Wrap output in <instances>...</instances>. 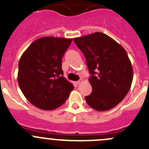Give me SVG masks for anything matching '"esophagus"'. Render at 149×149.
Instances as JSON below:
<instances>
[{"instance_id":"obj_1","label":"esophagus","mask_w":149,"mask_h":149,"mask_svg":"<svg viewBox=\"0 0 149 149\" xmlns=\"http://www.w3.org/2000/svg\"><path fill=\"white\" fill-rule=\"evenodd\" d=\"M82 81H83L82 79H80V80H79V81H76V84H80L81 82H82Z\"/></svg>"}]
</instances>
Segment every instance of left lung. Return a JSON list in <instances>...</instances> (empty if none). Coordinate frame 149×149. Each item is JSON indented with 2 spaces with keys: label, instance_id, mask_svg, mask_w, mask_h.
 <instances>
[{
  "label": "left lung",
  "instance_id": "left-lung-1",
  "mask_svg": "<svg viewBox=\"0 0 149 149\" xmlns=\"http://www.w3.org/2000/svg\"><path fill=\"white\" fill-rule=\"evenodd\" d=\"M86 58L91 94L87 104L97 111L117 106L127 95L133 79L131 61L124 48L107 34L95 32L73 38Z\"/></svg>",
  "mask_w": 149,
  "mask_h": 149
}]
</instances>
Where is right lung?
<instances>
[{
	"mask_svg": "<svg viewBox=\"0 0 149 149\" xmlns=\"http://www.w3.org/2000/svg\"><path fill=\"white\" fill-rule=\"evenodd\" d=\"M72 42L65 37H43L33 42L18 64L17 81L26 99L43 110L62 106L74 86L63 76L62 59Z\"/></svg>",
	"mask_w": 149,
	"mask_h": 149,
	"instance_id": "right-lung-1",
	"label": "right lung"
}]
</instances>
